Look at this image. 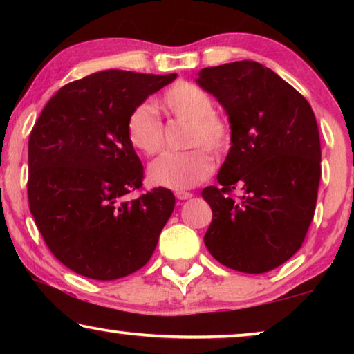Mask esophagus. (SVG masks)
I'll use <instances>...</instances> for the list:
<instances>
[{"mask_svg": "<svg viewBox=\"0 0 354 354\" xmlns=\"http://www.w3.org/2000/svg\"><path fill=\"white\" fill-rule=\"evenodd\" d=\"M176 196H177V200L185 201V200H190L193 195L190 192H176Z\"/></svg>", "mask_w": 354, "mask_h": 354, "instance_id": "esophagus-1", "label": "esophagus"}]
</instances>
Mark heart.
Listing matches in <instances>:
<instances>
[{"mask_svg": "<svg viewBox=\"0 0 354 354\" xmlns=\"http://www.w3.org/2000/svg\"><path fill=\"white\" fill-rule=\"evenodd\" d=\"M162 106L176 119L188 122L185 147L182 153H167L151 162L148 177L154 185L187 190L211 176L212 159L221 158L230 149L232 127L229 120L214 113V101L192 82H177L162 95ZM127 138L130 145L145 156H154L164 147L162 120L151 103H140L127 118Z\"/></svg>", "mask_w": 354, "mask_h": 354, "instance_id": "b5f03b06", "label": "heart"}]
</instances>
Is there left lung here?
<instances>
[{
	"label": "left lung",
	"mask_w": 354,
	"mask_h": 354,
	"mask_svg": "<svg viewBox=\"0 0 354 354\" xmlns=\"http://www.w3.org/2000/svg\"><path fill=\"white\" fill-rule=\"evenodd\" d=\"M196 82L229 115L232 147L201 195L212 209L205 245L227 268L263 274L288 261L306 236L321 180V140L311 106L254 61L206 67ZM240 187L242 196L231 192Z\"/></svg>",
	"instance_id": "obj_1"
}]
</instances>
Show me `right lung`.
<instances>
[{
    "label": "right lung",
    "mask_w": 354,
    "mask_h": 354,
    "mask_svg": "<svg viewBox=\"0 0 354 354\" xmlns=\"http://www.w3.org/2000/svg\"><path fill=\"white\" fill-rule=\"evenodd\" d=\"M176 77L96 72L62 86L33 125L28 207L51 253L84 277L115 280L142 269L172 214L167 188L129 200L143 185V166L127 118Z\"/></svg>",
    "instance_id": "1"
}]
</instances>
